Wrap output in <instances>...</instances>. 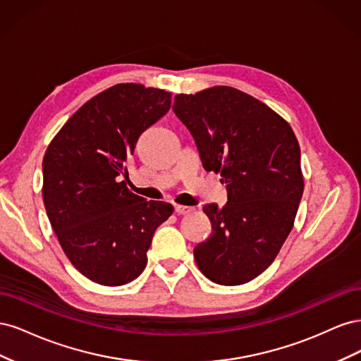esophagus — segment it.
I'll use <instances>...</instances> for the list:
<instances>
[{
  "label": "esophagus",
  "instance_id": "esophagus-1",
  "mask_svg": "<svg viewBox=\"0 0 361 361\" xmlns=\"http://www.w3.org/2000/svg\"><path fill=\"white\" fill-rule=\"evenodd\" d=\"M174 211L179 215H188L194 211L192 206H185V204H174Z\"/></svg>",
  "mask_w": 361,
  "mask_h": 361
}]
</instances>
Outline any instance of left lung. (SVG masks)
<instances>
[{
	"instance_id": "obj_1",
	"label": "left lung",
	"mask_w": 361,
	"mask_h": 361,
	"mask_svg": "<svg viewBox=\"0 0 361 361\" xmlns=\"http://www.w3.org/2000/svg\"><path fill=\"white\" fill-rule=\"evenodd\" d=\"M173 111L188 128L202 164L220 171L227 203L204 204L212 233L194 247L195 264L214 283L256 279L292 231L302 197L300 145L269 106L233 87L174 96Z\"/></svg>"
}]
</instances>
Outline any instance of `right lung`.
<instances>
[{
	"mask_svg": "<svg viewBox=\"0 0 361 361\" xmlns=\"http://www.w3.org/2000/svg\"><path fill=\"white\" fill-rule=\"evenodd\" d=\"M171 93L117 84L96 94L54 137L43 158V203L64 253L104 286L135 280L157 227L173 214L126 188L140 135L166 116Z\"/></svg>",
	"mask_w": 361,
	"mask_h": 361,
	"instance_id": "add662e5",
	"label": "right lung"
}]
</instances>
